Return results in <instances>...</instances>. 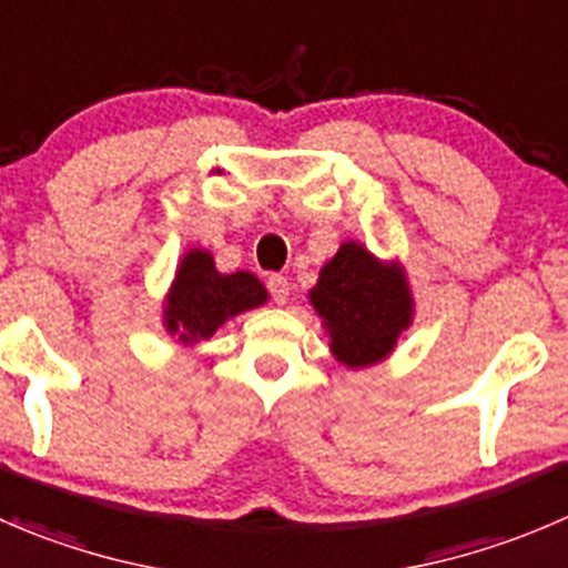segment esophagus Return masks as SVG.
Here are the masks:
<instances>
[{"label": "esophagus", "instance_id": "obj_1", "mask_svg": "<svg viewBox=\"0 0 568 568\" xmlns=\"http://www.w3.org/2000/svg\"><path fill=\"white\" fill-rule=\"evenodd\" d=\"M266 288L277 305H285V300H288V280H285L283 274H272V277L266 280Z\"/></svg>", "mask_w": 568, "mask_h": 568}]
</instances>
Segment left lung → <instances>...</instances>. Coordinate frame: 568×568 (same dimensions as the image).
I'll use <instances>...</instances> for the list:
<instances>
[{"mask_svg":"<svg viewBox=\"0 0 568 568\" xmlns=\"http://www.w3.org/2000/svg\"><path fill=\"white\" fill-rule=\"evenodd\" d=\"M311 302L324 318L329 349L349 368L383 361L413 316L402 268L385 266L355 241L318 272Z\"/></svg>","mask_w":568,"mask_h":568,"instance_id":"8db88e82","label":"left lung"}]
</instances>
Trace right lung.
<instances>
[{"instance_id": "add662e5", "label": "right lung", "mask_w": 568, "mask_h": 568, "mask_svg": "<svg viewBox=\"0 0 568 568\" xmlns=\"http://www.w3.org/2000/svg\"><path fill=\"white\" fill-rule=\"evenodd\" d=\"M266 302V288L250 272L222 274L213 266L211 252L194 250L183 257L169 291L166 329L183 344L211 338L230 316Z\"/></svg>"}]
</instances>
